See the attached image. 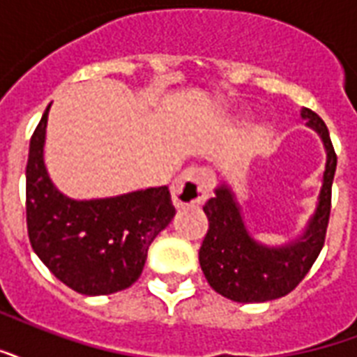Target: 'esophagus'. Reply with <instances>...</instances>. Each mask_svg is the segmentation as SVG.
I'll return each mask as SVG.
<instances>
[{"mask_svg": "<svg viewBox=\"0 0 357 357\" xmlns=\"http://www.w3.org/2000/svg\"><path fill=\"white\" fill-rule=\"evenodd\" d=\"M213 187L208 168H189L172 183V200L176 208L198 206L206 202Z\"/></svg>", "mask_w": 357, "mask_h": 357, "instance_id": "obj_1", "label": "esophagus"}]
</instances>
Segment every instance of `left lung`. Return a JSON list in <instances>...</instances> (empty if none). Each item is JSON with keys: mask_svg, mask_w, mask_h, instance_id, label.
Masks as SVG:
<instances>
[{"mask_svg": "<svg viewBox=\"0 0 357 357\" xmlns=\"http://www.w3.org/2000/svg\"><path fill=\"white\" fill-rule=\"evenodd\" d=\"M301 118L322 140L326 170L314 213L309 217L298 238L277 247L258 241L245 225L243 209L225 179L217 185L215 197L204 206L209 228L198 252L200 268L209 287L232 301L260 303L287 296L307 275L322 251L330 221L337 155L331 146L328 127L318 118V114L301 108Z\"/></svg>", "mask_w": 357, "mask_h": 357, "instance_id": "8db88e82", "label": "left lung"}]
</instances>
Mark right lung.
<instances>
[{
    "mask_svg": "<svg viewBox=\"0 0 357 357\" xmlns=\"http://www.w3.org/2000/svg\"><path fill=\"white\" fill-rule=\"evenodd\" d=\"M48 110L35 129L26 167L27 234L35 255L59 281L84 296L129 288L142 275L148 249L176 215L168 187L75 200L45 167Z\"/></svg>",
    "mask_w": 357,
    "mask_h": 357,
    "instance_id": "right-lung-1",
    "label": "right lung"
}]
</instances>
